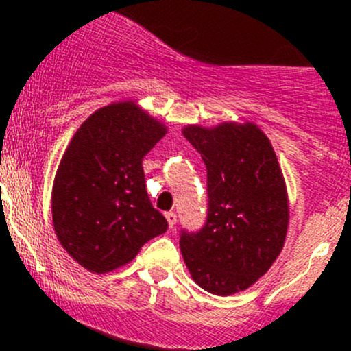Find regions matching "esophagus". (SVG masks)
Segmentation results:
<instances>
[{"label": "esophagus", "mask_w": 351, "mask_h": 351, "mask_svg": "<svg viewBox=\"0 0 351 351\" xmlns=\"http://www.w3.org/2000/svg\"><path fill=\"white\" fill-rule=\"evenodd\" d=\"M165 217H167V221H168V226L175 228V224H176V215H175V213H173V211L167 213V215H165Z\"/></svg>", "instance_id": "obj_1"}]
</instances>
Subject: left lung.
<instances>
[{"label":"left lung","mask_w":351,"mask_h":351,"mask_svg":"<svg viewBox=\"0 0 351 351\" xmlns=\"http://www.w3.org/2000/svg\"><path fill=\"white\" fill-rule=\"evenodd\" d=\"M183 135L208 171L206 223L196 232L180 231L184 264L204 291H245L269 271L287 234V193L276 153L254 123L189 125Z\"/></svg>","instance_id":"8db88e82"}]
</instances>
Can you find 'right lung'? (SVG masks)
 <instances>
[{
  "instance_id": "1",
  "label": "right lung",
  "mask_w": 351,
  "mask_h": 351,
  "mask_svg": "<svg viewBox=\"0 0 351 351\" xmlns=\"http://www.w3.org/2000/svg\"><path fill=\"white\" fill-rule=\"evenodd\" d=\"M167 134L132 102L99 108L80 125L60 160L52 221L62 247L87 271L130 263L168 223L147 193L142 158Z\"/></svg>"
}]
</instances>
